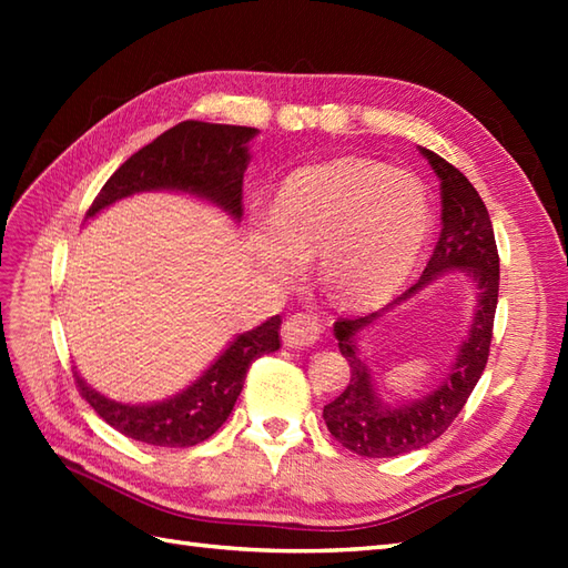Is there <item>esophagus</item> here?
Listing matches in <instances>:
<instances>
[{"instance_id": "obj_1", "label": "esophagus", "mask_w": 568, "mask_h": 568, "mask_svg": "<svg viewBox=\"0 0 568 568\" xmlns=\"http://www.w3.org/2000/svg\"><path fill=\"white\" fill-rule=\"evenodd\" d=\"M281 334H283V342L287 346L303 348V346L317 344L320 334H322V324L315 315H305V312H297V315L287 317L283 322Z\"/></svg>"}]
</instances>
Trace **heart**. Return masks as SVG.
I'll return each mask as SVG.
<instances>
[{
	"instance_id": "b5f03b06",
	"label": "heart",
	"mask_w": 568,
	"mask_h": 568,
	"mask_svg": "<svg viewBox=\"0 0 568 568\" xmlns=\"http://www.w3.org/2000/svg\"><path fill=\"white\" fill-rule=\"evenodd\" d=\"M429 229L427 192L413 173L344 155L285 180L271 220L251 229V251L275 281H293L317 256V281L334 303L364 310L400 291Z\"/></svg>"
}]
</instances>
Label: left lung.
<instances>
[{
	"label": "left lung",
	"mask_w": 568,
	"mask_h": 568,
	"mask_svg": "<svg viewBox=\"0 0 568 568\" xmlns=\"http://www.w3.org/2000/svg\"><path fill=\"white\" fill-rule=\"evenodd\" d=\"M419 153L425 155L442 183V234L425 273L409 291L383 310L371 312L366 317L334 322V336L339 342L342 356L348 361V368H352V378L339 397L324 405L322 417L336 442L348 452L368 458L400 456L442 437L444 429L464 409L468 395L474 393L480 373L486 368L493 317L498 307L500 258L484 200L468 183V178L452 163H446L442 155L429 149H419ZM449 270L470 276L477 291L475 320L467 339L459 345L447 378L432 394L409 404H385L372 388L369 369L357 348V334L384 316L385 311L418 294Z\"/></svg>",
	"instance_id": "left-lung-1"
}]
</instances>
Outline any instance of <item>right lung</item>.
I'll list each match as a JSON object with an SVG mask.
<instances>
[{"mask_svg":"<svg viewBox=\"0 0 568 568\" xmlns=\"http://www.w3.org/2000/svg\"><path fill=\"white\" fill-rule=\"evenodd\" d=\"M258 129L180 122L136 151L106 180L88 210V220L136 192H185L241 220V185L251 161L248 143ZM281 315L236 334L202 376L159 403H119L98 393L78 373L84 400L106 425L153 446H195L220 429L244 388L246 371L263 354L281 348Z\"/></svg>","mask_w":568,"mask_h":568,"instance_id":"right-lung-1","label":"right lung"}]
</instances>
